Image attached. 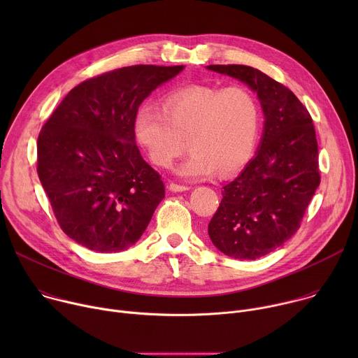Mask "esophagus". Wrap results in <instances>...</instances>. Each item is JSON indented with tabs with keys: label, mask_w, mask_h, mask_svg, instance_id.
I'll use <instances>...</instances> for the list:
<instances>
[{
	"label": "esophagus",
	"mask_w": 358,
	"mask_h": 358,
	"mask_svg": "<svg viewBox=\"0 0 358 358\" xmlns=\"http://www.w3.org/2000/svg\"><path fill=\"white\" fill-rule=\"evenodd\" d=\"M169 188H170L173 192H182V191L189 189L188 185H182V184H177V182H171Z\"/></svg>",
	"instance_id": "esophagus-1"
}]
</instances>
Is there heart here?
I'll use <instances>...</instances> for the list:
<instances>
[{"label": "heart", "instance_id": "obj_1", "mask_svg": "<svg viewBox=\"0 0 358 358\" xmlns=\"http://www.w3.org/2000/svg\"><path fill=\"white\" fill-rule=\"evenodd\" d=\"M163 112L144 105L133 122L137 143L152 164L169 167L188 147L180 176H231L252 157L261 126L258 100L246 87L189 85L167 93Z\"/></svg>", "mask_w": 358, "mask_h": 358}]
</instances>
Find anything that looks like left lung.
Returning <instances> with one entry per match:
<instances>
[{"instance_id": "8db88e82", "label": "left lung", "mask_w": 358, "mask_h": 358, "mask_svg": "<svg viewBox=\"0 0 358 358\" xmlns=\"http://www.w3.org/2000/svg\"><path fill=\"white\" fill-rule=\"evenodd\" d=\"M207 68L257 92L265 115L257 156L224 187L222 201L208 225V235L222 253L235 259H258L294 235L320 184L313 120L290 89L259 69Z\"/></svg>"}]
</instances>
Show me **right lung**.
Masks as SVG:
<instances>
[{
	"mask_svg": "<svg viewBox=\"0 0 358 358\" xmlns=\"http://www.w3.org/2000/svg\"><path fill=\"white\" fill-rule=\"evenodd\" d=\"M184 69L133 65L75 86L38 136V177L62 231L96 252L136 243L166 196L141 157L133 122L141 101Z\"/></svg>",
	"mask_w": 358,
	"mask_h": 358,
	"instance_id": "right-lung-1",
	"label": "right lung"
}]
</instances>
